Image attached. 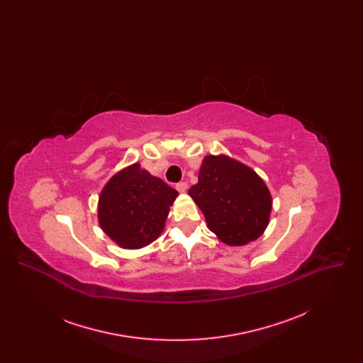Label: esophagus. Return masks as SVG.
I'll list each match as a JSON object with an SVG mask.
<instances>
[{
    "instance_id": "1",
    "label": "esophagus",
    "mask_w": 363,
    "mask_h": 363,
    "mask_svg": "<svg viewBox=\"0 0 363 363\" xmlns=\"http://www.w3.org/2000/svg\"><path fill=\"white\" fill-rule=\"evenodd\" d=\"M175 189L178 190L179 193H185L188 190V184L186 182H178L175 185Z\"/></svg>"
}]
</instances>
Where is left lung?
Returning a JSON list of instances; mask_svg holds the SVG:
<instances>
[{"label":"left lung","instance_id":"1","mask_svg":"<svg viewBox=\"0 0 363 363\" xmlns=\"http://www.w3.org/2000/svg\"><path fill=\"white\" fill-rule=\"evenodd\" d=\"M189 196L208 228L230 246L257 240L269 223L271 193L256 172L225 155L204 157Z\"/></svg>","mask_w":363,"mask_h":363}]
</instances>
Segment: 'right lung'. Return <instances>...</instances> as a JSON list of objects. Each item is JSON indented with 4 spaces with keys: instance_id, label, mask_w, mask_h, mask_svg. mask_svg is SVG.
Segmentation results:
<instances>
[{
    "instance_id": "1",
    "label": "right lung",
    "mask_w": 363,
    "mask_h": 363,
    "mask_svg": "<svg viewBox=\"0 0 363 363\" xmlns=\"http://www.w3.org/2000/svg\"><path fill=\"white\" fill-rule=\"evenodd\" d=\"M177 196V190L135 163L113 175L101 191L99 225L121 247H144L162 234Z\"/></svg>"
}]
</instances>
